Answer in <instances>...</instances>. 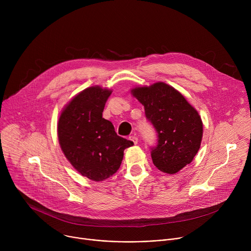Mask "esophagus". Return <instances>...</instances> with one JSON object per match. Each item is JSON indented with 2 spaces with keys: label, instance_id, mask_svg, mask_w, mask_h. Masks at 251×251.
Segmentation results:
<instances>
[{
  "label": "esophagus",
  "instance_id": "esophagus-1",
  "mask_svg": "<svg viewBox=\"0 0 251 251\" xmlns=\"http://www.w3.org/2000/svg\"><path fill=\"white\" fill-rule=\"evenodd\" d=\"M129 139L134 143L135 145H136V144H138V138H137L136 136H130V137H129Z\"/></svg>",
  "mask_w": 251,
  "mask_h": 251
}]
</instances>
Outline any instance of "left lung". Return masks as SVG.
Here are the masks:
<instances>
[{"label": "left lung", "mask_w": 251, "mask_h": 251, "mask_svg": "<svg viewBox=\"0 0 251 251\" xmlns=\"http://www.w3.org/2000/svg\"><path fill=\"white\" fill-rule=\"evenodd\" d=\"M131 92L144 105L146 118L158 133V144L151 149L154 165L164 173H177L201 147V116L182 93L164 82L135 87Z\"/></svg>", "instance_id": "8db88e82"}]
</instances>
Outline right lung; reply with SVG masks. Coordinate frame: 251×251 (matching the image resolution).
<instances>
[{
    "label": "right lung",
    "instance_id": "obj_1",
    "mask_svg": "<svg viewBox=\"0 0 251 251\" xmlns=\"http://www.w3.org/2000/svg\"><path fill=\"white\" fill-rule=\"evenodd\" d=\"M111 90L92 86L79 92L63 108L57 124L60 148L74 168L92 181L106 180L120 168L124 150L134 143L118 136L102 118Z\"/></svg>",
    "mask_w": 251,
    "mask_h": 251
}]
</instances>
